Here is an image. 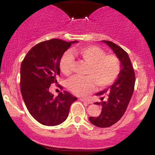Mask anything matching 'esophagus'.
I'll return each mask as SVG.
<instances>
[{"label":"esophagus","mask_w":155,"mask_h":155,"mask_svg":"<svg viewBox=\"0 0 155 155\" xmlns=\"http://www.w3.org/2000/svg\"><path fill=\"white\" fill-rule=\"evenodd\" d=\"M79 100L81 101H82V102H85V103H87V104H92L91 101H89V100H87V99H84V98H80Z\"/></svg>","instance_id":"1"}]
</instances>
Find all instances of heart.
I'll list each match as a JSON object with an SVG mask.
<instances>
[{
  "instance_id": "obj_1",
  "label": "heart",
  "mask_w": 155,
  "mask_h": 155,
  "mask_svg": "<svg viewBox=\"0 0 155 155\" xmlns=\"http://www.w3.org/2000/svg\"><path fill=\"white\" fill-rule=\"evenodd\" d=\"M76 55L89 65L85 78L73 77L67 81V87L79 96H84L95 90L96 85L101 88L109 86L117 79L120 71V63L114 54L96 46H86L74 51ZM74 62V55L68 51L62 56L60 68L64 74H70Z\"/></svg>"
}]
</instances>
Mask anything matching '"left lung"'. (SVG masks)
<instances>
[{
  "mask_svg": "<svg viewBox=\"0 0 155 155\" xmlns=\"http://www.w3.org/2000/svg\"><path fill=\"white\" fill-rule=\"evenodd\" d=\"M112 49L120 62V71L117 79L109 87L96 93L101 96V100L105 96L107 100L95 104L102 106L101 113L98 117H90V122L99 127H108L113 125L122 118L127 109L134 90L135 73L127 53L116 44L108 41H102Z\"/></svg>",
  "mask_w": 155,
  "mask_h": 155,
  "instance_id": "1",
  "label": "left lung"
}]
</instances>
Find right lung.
Segmentation results:
<instances>
[{"label": "right lung", "instance_id": "add662e5", "mask_svg": "<svg viewBox=\"0 0 155 155\" xmlns=\"http://www.w3.org/2000/svg\"><path fill=\"white\" fill-rule=\"evenodd\" d=\"M74 41L51 39L34 46L21 64V93L28 111L39 123L55 126L67 119L71 105L77 100L70 92H60L57 97L49 92L51 84L57 83L60 62Z\"/></svg>", "mask_w": 155, "mask_h": 155}]
</instances>
